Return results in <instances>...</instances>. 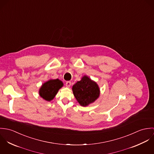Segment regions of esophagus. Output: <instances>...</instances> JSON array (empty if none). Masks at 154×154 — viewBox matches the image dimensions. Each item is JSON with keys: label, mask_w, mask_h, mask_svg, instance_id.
<instances>
[{"label": "esophagus", "mask_w": 154, "mask_h": 154, "mask_svg": "<svg viewBox=\"0 0 154 154\" xmlns=\"http://www.w3.org/2000/svg\"><path fill=\"white\" fill-rule=\"evenodd\" d=\"M70 85H71V82H70V81H67V82H66V87H70Z\"/></svg>", "instance_id": "obj_1"}]
</instances>
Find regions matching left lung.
<instances>
[{"label": "left lung", "mask_w": 154, "mask_h": 154, "mask_svg": "<svg viewBox=\"0 0 154 154\" xmlns=\"http://www.w3.org/2000/svg\"><path fill=\"white\" fill-rule=\"evenodd\" d=\"M75 97L82 106H88L100 96V88L97 84L87 76H84L72 87Z\"/></svg>", "instance_id": "obj_1"}]
</instances>
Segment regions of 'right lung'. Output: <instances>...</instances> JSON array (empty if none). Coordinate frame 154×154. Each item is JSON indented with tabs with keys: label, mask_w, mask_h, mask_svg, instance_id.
<instances>
[{
	"label": "right lung",
	"mask_w": 154,
	"mask_h": 154,
	"mask_svg": "<svg viewBox=\"0 0 154 154\" xmlns=\"http://www.w3.org/2000/svg\"><path fill=\"white\" fill-rule=\"evenodd\" d=\"M63 86V82L59 79H50L42 85L39 90V94L45 100L50 101Z\"/></svg>",
	"instance_id": "1"
}]
</instances>
